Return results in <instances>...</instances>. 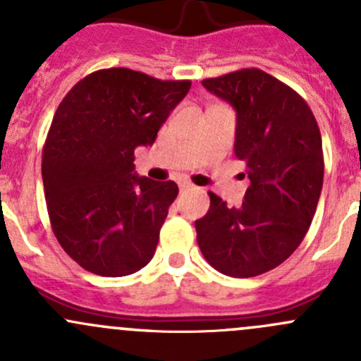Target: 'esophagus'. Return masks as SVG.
<instances>
[{
	"label": "esophagus",
	"mask_w": 361,
	"mask_h": 361,
	"mask_svg": "<svg viewBox=\"0 0 361 361\" xmlns=\"http://www.w3.org/2000/svg\"><path fill=\"white\" fill-rule=\"evenodd\" d=\"M194 188V185L190 183V181H180V190L185 192V190H192Z\"/></svg>",
	"instance_id": "obj_1"
}]
</instances>
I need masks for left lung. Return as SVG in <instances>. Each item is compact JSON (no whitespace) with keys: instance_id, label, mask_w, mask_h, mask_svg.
Instances as JSON below:
<instances>
[{"instance_id":"1","label":"left lung","mask_w":361,"mask_h":361,"mask_svg":"<svg viewBox=\"0 0 361 361\" xmlns=\"http://www.w3.org/2000/svg\"><path fill=\"white\" fill-rule=\"evenodd\" d=\"M235 110L234 152L248 167L239 207L209 192L195 220L204 258L221 274L251 278L278 267L304 239L323 187L322 134L304 99L262 69L202 80Z\"/></svg>"}]
</instances>
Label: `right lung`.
Masks as SVG:
<instances>
[{"label": "right lung", "instance_id": "add662e5", "mask_svg": "<svg viewBox=\"0 0 361 361\" xmlns=\"http://www.w3.org/2000/svg\"><path fill=\"white\" fill-rule=\"evenodd\" d=\"M190 85L101 69L57 108L42 159L47 209L59 245L85 271L118 278L154 257L178 185L137 176L134 150L154 145Z\"/></svg>", "mask_w": 361, "mask_h": 361}]
</instances>
